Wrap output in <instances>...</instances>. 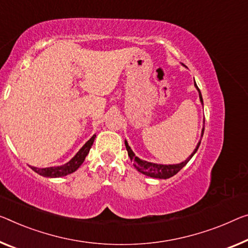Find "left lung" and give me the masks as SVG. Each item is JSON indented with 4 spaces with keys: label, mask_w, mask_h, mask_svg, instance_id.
Returning a JSON list of instances; mask_svg holds the SVG:
<instances>
[{
    "label": "left lung",
    "mask_w": 248,
    "mask_h": 248,
    "mask_svg": "<svg viewBox=\"0 0 248 248\" xmlns=\"http://www.w3.org/2000/svg\"><path fill=\"white\" fill-rule=\"evenodd\" d=\"M194 82H195V81H194ZM194 85H195L196 90L199 91L200 101L202 103V105H203V97H202L201 91H200L199 87H197L196 83H194ZM204 124H205V121H204ZM203 134H204V126H203V128H202L201 140H200V142L197 143L195 150L193 151V153L190 154L188 157L185 159L184 162L178 163V164H169V165H166V164H157V163H152V162L144 161V159H140V157H137V156L134 154V152H133L132 148L129 147L126 140H125V146H126V150H127V153H128L129 158H131V161L134 162V164H133V165H134L135 169L139 170L140 173H142V174L146 175V176H150V177L161 178V180H166V178H170V177L174 176L175 174H177L183 169V167H184L186 164L189 162V159L193 157L194 154H195L196 152H197V150H199V147L201 145L202 137H203Z\"/></svg>",
    "instance_id": "left-lung-1"
}]
</instances>
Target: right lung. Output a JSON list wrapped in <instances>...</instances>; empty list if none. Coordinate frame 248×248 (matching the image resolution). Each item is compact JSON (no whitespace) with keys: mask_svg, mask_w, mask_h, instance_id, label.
Masks as SVG:
<instances>
[{"mask_svg":"<svg viewBox=\"0 0 248 248\" xmlns=\"http://www.w3.org/2000/svg\"><path fill=\"white\" fill-rule=\"evenodd\" d=\"M95 137H96V135L94 134L89 140H87L84 145L82 146L81 150L75 154L74 157L72 158L71 161H68L67 163L64 164V165L45 167V169H39V167H34V166H30V167H31L35 173L40 174L44 177H49V178L62 177V176H66L68 174H72L82 165L83 162H84V159L87 156V154H89L91 147L93 145Z\"/></svg>","mask_w":248,"mask_h":248,"instance_id":"1","label":"right lung"}]
</instances>
